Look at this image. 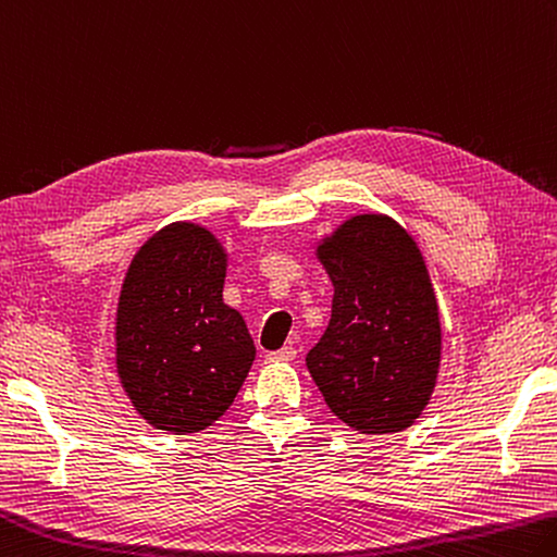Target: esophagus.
Here are the masks:
<instances>
[{"label":"esophagus","instance_id":"34e87169","mask_svg":"<svg viewBox=\"0 0 557 557\" xmlns=\"http://www.w3.org/2000/svg\"><path fill=\"white\" fill-rule=\"evenodd\" d=\"M268 358L270 360H295L297 358V348L295 346H285V348H280V350L268 352Z\"/></svg>","mask_w":557,"mask_h":557}]
</instances>
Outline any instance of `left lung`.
<instances>
[{
    "label": "left lung",
    "instance_id": "left-lung-1",
    "mask_svg": "<svg viewBox=\"0 0 557 557\" xmlns=\"http://www.w3.org/2000/svg\"><path fill=\"white\" fill-rule=\"evenodd\" d=\"M333 282L329 329L307 368L329 409L362 433L409 429L441 362L438 305L423 258L397 221L362 214L319 246Z\"/></svg>",
    "mask_w": 557,
    "mask_h": 557
}]
</instances>
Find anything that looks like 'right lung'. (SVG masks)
Segmentation results:
<instances>
[{
    "label": "right lung",
    "instance_id": "1",
    "mask_svg": "<svg viewBox=\"0 0 557 557\" xmlns=\"http://www.w3.org/2000/svg\"><path fill=\"white\" fill-rule=\"evenodd\" d=\"M224 248L195 224L165 226L131 260L116 309V370L160 431L211 426L256 360L244 317L224 305Z\"/></svg>",
    "mask_w": 557,
    "mask_h": 557
}]
</instances>
